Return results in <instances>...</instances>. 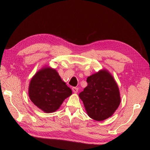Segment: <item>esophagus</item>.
Returning a JSON list of instances; mask_svg holds the SVG:
<instances>
[{
    "label": "esophagus",
    "mask_w": 150,
    "mask_h": 150,
    "mask_svg": "<svg viewBox=\"0 0 150 150\" xmlns=\"http://www.w3.org/2000/svg\"><path fill=\"white\" fill-rule=\"evenodd\" d=\"M72 91L73 92H74V93H77L78 91H79V88H76V87H73L72 88Z\"/></svg>",
    "instance_id": "esophagus-1"
}]
</instances>
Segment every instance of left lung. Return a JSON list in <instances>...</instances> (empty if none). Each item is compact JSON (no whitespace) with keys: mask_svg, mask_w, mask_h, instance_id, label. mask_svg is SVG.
Listing matches in <instances>:
<instances>
[{"mask_svg":"<svg viewBox=\"0 0 150 150\" xmlns=\"http://www.w3.org/2000/svg\"><path fill=\"white\" fill-rule=\"evenodd\" d=\"M88 86L79 93L88 115L97 121L110 117L119 107L120 96L113 76L106 69L87 78Z\"/></svg>","mask_w":150,"mask_h":150,"instance_id":"8db88e82","label":"left lung"}]
</instances>
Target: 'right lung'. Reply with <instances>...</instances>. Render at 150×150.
<instances>
[{
	"instance_id": "add662e5",
	"label": "right lung",
	"mask_w": 150,
	"mask_h": 150,
	"mask_svg": "<svg viewBox=\"0 0 150 150\" xmlns=\"http://www.w3.org/2000/svg\"><path fill=\"white\" fill-rule=\"evenodd\" d=\"M28 93L31 102L45 113H52L72 94L55 69L45 67L31 79Z\"/></svg>"
}]
</instances>
